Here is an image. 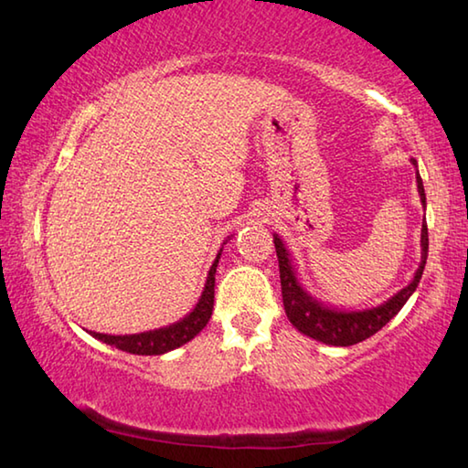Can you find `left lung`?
<instances>
[{
  "label": "left lung",
  "instance_id": "obj_1",
  "mask_svg": "<svg viewBox=\"0 0 468 468\" xmlns=\"http://www.w3.org/2000/svg\"><path fill=\"white\" fill-rule=\"evenodd\" d=\"M411 162H417L411 158ZM417 178V191L421 197V205L425 207V191H423V180L420 176V170L415 172ZM425 219V218H423ZM277 261H280V280H282V296H283V308L288 314L290 323L296 326L300 333L308 335L326 346L335 347H347L356 346L359 341H366L372 337L374 333H378L390 318L399 314V310L405 306V302L413 296V292L420 285V280L425 269V261H428V224L423 221L421 226V263L420 269L415 271L413 282L397 292L390 300L384 302L380 306L366 308V310H339L333 306L323 304L321 300L310 296V293L302 288L296 275V267L292 263L290 250L285 249L283 240L280 236L273 234Z\"/></svg>",
  "mask_w": 468,
  "mask_h": 468
}]
</instances>
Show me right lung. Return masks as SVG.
<instances>
[{
    "label": "right lung",
    "mask_w": 468,
    "mask_h": 468,
    "mask_svg": "<svg viewBox=\"0 0 468 468\" xmlns=\"http://www.w3.org/2000/svg\"><path fill=\"white\" fill-rule=\"evenodd\" d=\"M219 255H221V249L218 252L216 261H213V265L209 267L207 282H205L199 302H197L195 308L185 318H180V321L172 323L168 326H162V329L135 333V335H104V333H94V331L90 335H92L94 339L106 343V346H112L135 356H162L166 354V351L185 346V343L195 339L197 335L203 331V326L207 324L211 318L213 288H216V269L219 263Z\"/></svg>",
    "instance_id": "obj_1"
}]
</instances>
